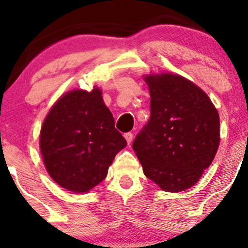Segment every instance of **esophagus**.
<instances>
[{
	"label": "esophagus",
	"instance_id": "obj_1",
	"mask_svg": "<svg viewBox=\"0 0 248 248\" xmlns=\"http://www.w3.org/2000/svg\"><path fill=\"white\" fill-rule=\"evenodd\" d=\"M124 136V139H126L127 143L130 144V142L133 141V134L132 133H126Z\"/></svg>",
	"mask_w": 248,
	"mask_h": 248
}]
</instances>
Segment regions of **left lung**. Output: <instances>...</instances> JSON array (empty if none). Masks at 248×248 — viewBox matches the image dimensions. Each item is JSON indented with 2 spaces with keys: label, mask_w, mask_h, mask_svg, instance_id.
<instances>
[{
  "label": "left lung",
  "mask_w": 248,
  "mask_h": 248,
  "mask_svg": "<svg viewBox=\"0 0 248 248\" xmlns=\"http://www.w3.org/2000/svg\"><path fill=\"white\" fill-rule=\"evenodd\" d=\"M150 92V120L133 149L143 173L160 189L181 192L211 166L220 142L217 108L195 82L170 72L143 76Z\"/></svg>",
  "instance_id": "obj_1"
}]
</instances>
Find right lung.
Segmentation results:
<instances>
[{"mask_svg":"<svg viewBox=\"0 0 248 248\" xmlns=\"http://www.w3.org/2000/svg\"><path fill=\"white\" fill-rule=\"evenodd\" d=\"M127 142L98 86L67 91L50 108L39 133V149L50 177L75 193H86L106 178Z\"/></svg>","mask_w":248,"mask_h":248,"instance_id":"add662e5","label":"right lung"}]
</instances>
